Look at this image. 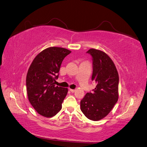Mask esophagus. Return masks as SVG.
<instances>
[{"label":"esophagus","instance_id":"esophagus-1","mask_svg":"<svg viewBox=\"0 0 147 147\" xmlns=\"http://www.w3.org/2000/svg\"><path fill=\"white\" fill-rule=\"evenodd\" d=\"M69 90H70L71 92H72V93H74V92L76 91V90H75V89H69Z\"/></svg>","mask_w":147,"mask_h":147}]
</instances>
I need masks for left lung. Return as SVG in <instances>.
<instances>
[{
  "instance_id": "1",
  "label": "left lung",
  "mask_w": 147,
  "mask_h": 147,
  "mask_svg": "<svg viewBox=\"0 0 147 147\" xmlns=\"http://www.w3.org/2000/svg\"><path fill=\"white\" fill-rule=\"evenodd\" d=\"M92 57V80L97 86L81 101V110L88 119L98 121L111 111L118 100L119 75L112 60L107 53L90 49L87 52Z\"/></svg>"
}]
</instances>
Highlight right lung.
Returning a JSON list of instances; mask_svg holds the SVG:
<instances>
[{
    "label": "right lung",
    "instance_id": "add662e5",
    "mask_svg": "<svg viewBox=\"0 0 147 147\" xmlns=\"http://www.w3.org/2000/svg\"><path fill=\"white\" fill-rule=\"evenodd\" d=\"M70 50L49 47L40 52L29 66L26 76L29 101L39 115L50 118L57 115L68 93V89L55 86L61 63Z\"/></svg>",
    "mask_w": 147,
    "mask_h": 147
}]
</instances>
